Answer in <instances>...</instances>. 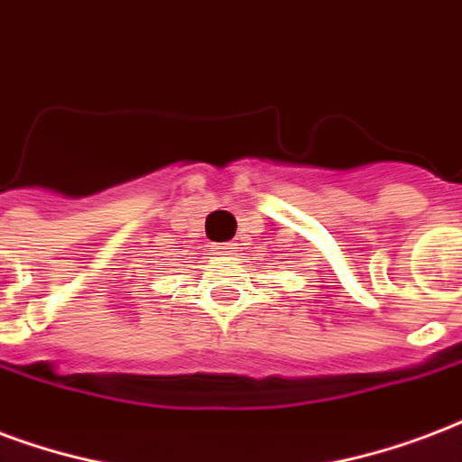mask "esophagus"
Returning a JSON list of instances; mask_svg holds the SVG:
<instances>
[{
  "label": "esophagus",
  "mask_w": 462,
  "mask_h": 462,
  "mask_svg": "<svg viewBox=\"0 0 462 462\" xmlns=\"http://www.w3.org/2000/svg\"><path fill=\"white\" fill-rule=\"evenodd\" d=\"M210 252H216V254H237L239 246L235 242H227V245H213Z\"/></svg>",
  "instance_id": "esophagus-1"
}]
</instances>
